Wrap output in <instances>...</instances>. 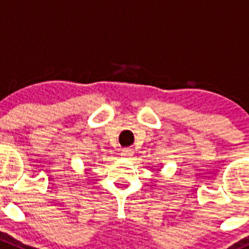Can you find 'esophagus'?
I'll return each mask as SVG.
<instances>
[{
    "instance_id": "34e87169",
    "label": "esophagus",
    "mask_w": 249,
    "mask_h": 249,
    "mask_svg": "<svg viewBox=\"0 0 249 249\" xmlns=\"http://www.w3.org/2000/svg\"><path fill=\"white\" fill-rule=\"evenodd\" d=\"M122 155L124 158H127V159H129V158H131L132 155H134V150L129 149V148H125V149H123Z\"/></svg>"
}]
</instances>
